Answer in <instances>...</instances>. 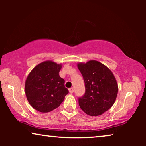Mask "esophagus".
<instances>
[{
	"instance_id": "1",
	"label": "esophagus",
	"mask_w": 146,
	"mask_h": 146,
	"mask_svg": "<svg viewBox=\"0 0 146 146\" xmlns=\"http://www.w3.org/2000/svg\"><path fill=\"white\" fill-rule=\"evenodd\" d=\"M68 90H69V92L71 93V94H72L74 92V88H69Z\"/></svg>"
}]
</instances>
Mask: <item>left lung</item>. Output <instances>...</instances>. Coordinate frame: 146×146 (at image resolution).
Returning a JSON list of instances; mask_svg holds the SVG:
<instances>
[{
  "instance_id": "8db88e82",
  "label": "left lung",
  "mask_w": 146,
  "mask_h": 146,
  "mask_svg": "<svg viewBox=\"0 0 146 146\" xmlns=\"http://www.w3.org/2000/svg\"><path fill=\"white\" fill-rule=\"evenodd\" d=\"M85 83L84 95L78 98L80 108L91 116L108 110L116 99L118 86L112 72L96 60L77 64Z\"/></svg>"
}]
</instances>
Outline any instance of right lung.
<instances>
[{"mask_svg":"<svg viewBox=\"0 0 146 146\" xmlns=\"http://www.w3.org/2000/svg\"><path fill=\"white\" fill-rule=\"evenodd\" d=\"M62 64L44 61L34 68L25 82L26 96L36 110L47 113L60 105L68 94L64 80L60 76Z\"/></svg>","mask_w":146,"mask_h":146,"instance_id":"right-lung-1","label":"right lung"}]
</instances>
